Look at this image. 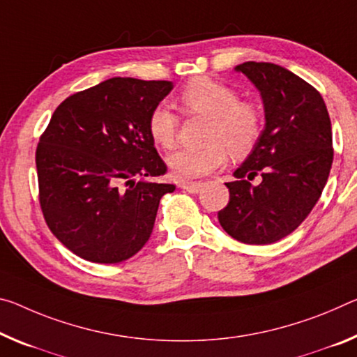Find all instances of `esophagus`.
Instances as JSON below:
<instances>
[{
	"instance_id": "obj_1",
	"label": "esophagus",
	"mask_w": 357,
	"mask_h": 357,
	"mask_svg": "<svg viewBox=\"0 0 357 357\" xmlns=\"http://www.w3.org/2000/svg\"><path fill=\"white\" fill-rule=\"evenodd\" d=\"M181 188H183L184 190H188V192H190V194H197V192H199L202 188H203V183H183L181 184Z\"/></svg>"
}]
</instances>
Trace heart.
<instances>
[{"label": "heart", "instance_id": "obj_1", "mask_svg": "<svg viewBox=\"0 0 357 357\" xmlns=\"http://www.w3.org/2000/svg\"><path fill=\"white\" fill-rule=\"evenodd\" d=\"M179 106L188 116H206V146L181 149L168 157L173 176L181 181L195 179L225 165L229 152L245 158L256 149L264 135V114L251 101L240 100L234 89L211 77H195L179 92ZM151 139L163 149L178 143L179 117L167 105H157L149 112Z\"/></svg>", "mask_w": 357, "mask_h": 357}]
</instances>
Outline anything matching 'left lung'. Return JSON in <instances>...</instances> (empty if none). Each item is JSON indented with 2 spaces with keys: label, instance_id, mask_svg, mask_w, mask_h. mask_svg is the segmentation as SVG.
Wrapping results in <instances>:
<instances>
[{
  "label": "left lung",
  "instance_id": "8db88e82",
  "mask_svg": "<svg viewBox=\"0 0 357 357\" xmlns=\"http://www.w3.org/2000/svg\"><path fill=\"white\" fill-rule=\"evenodd\" d=\"M236 71L260 90L267 127L236 181L225 183L230 199L218 219L231 238L270 245L292 234L319 200L333 160L331 117L318 90L286 68L246 61Z\"/></svg>",
  "mask_w": 357,
  "mask_h": 357
}]
</instances>
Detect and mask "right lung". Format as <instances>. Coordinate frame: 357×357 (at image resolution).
<instances>
[{"label": "right lung", "instance_id": "1", "mask_svg": "<svg viewBox=\"0 0 357 357\" xmlns=\"http://www.w3.org/2000/svg\"><path fill=\"white\" fill-rule=\"evenodd\" d=\"M173 84L112 77L54 111L36 148L39 206L61 245L95 264L135 256L160 199L176 189L148 132L149 112Z\"/></svg>", "mask_w": 357, "mask_h": 357}]
</instances>
